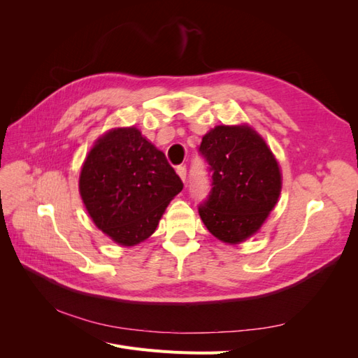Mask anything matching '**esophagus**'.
Segmentation results:
<instances>
[{
    "label": "esophagus",
    "mask_w": 358,
    "mask_h": 358,
    "mask_svg": "<svg viewBox=\"0 0 358 358\" xmlns=\"http://www.w3.org/2000/svg\"><path fill=\"white\" fill-rule=\"evenodd\" d=\"M176 171H178L179 178L183 180V183H185V182H187V167H185V166H179V167L176 169Z\"/></svg>",
    "instance_id": "1"
}]
</instances>
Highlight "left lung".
<instances>
[{
	"label": "left lung",
	"instance_id": "8db88e82",
	"mask_svg": "<svg viewBox=\"0 0 358 358\" xmlns=\"http://www.w3.org/2000/svg\"><path fill=\"white\" fill-rule=\"evenodd\" d=\"M212 173L208 200L199 206L208 230L225 243L255 234L278 203L282 179L278 161L248 125H218L199 148Z\"/></svg>",
	"mask_w": 358,
	"mask_h": 358
}]
</instances>
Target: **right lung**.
<instances>
[{
  "label": "right lung",
  "instance_id": "right-lung-1",
  "mask_svg": "<svg viewBox=\"0 0 358 358\" xmlns=\"http://www.w3.org/2000/svg\"><path fill=\"white\" fill-rule=\"evenodd\" d=\"M183 183L137 128L110 129L86 157L79 191L94 224L122 246L152 234Z\"/></svg>",
  "mask_w": 358,
  "mask_h": 358
}]
</instances>
